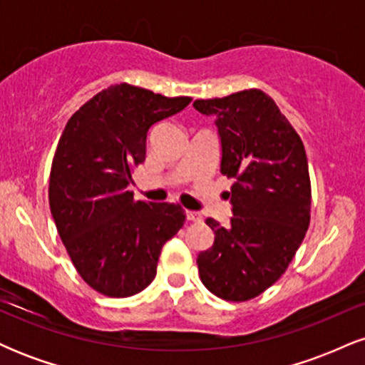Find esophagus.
<instances>
[{
  "mask_svg": "<svg viewBox=\"0 0 365 365\" xmlns=\"http://www.w3.org/2000/svg\"><path fill=\"white\" fill-rule=\"evenodd\" d=\"M185 216L188 221H202V215L197 211H185Z\"/></svg>",
  "mask_w": 365,
  "mask_h": 365,
  "instance_id": "34e87169",
  "label": "esophagus"
}]
</instances>
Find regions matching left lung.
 <instances>
[{
  "mask_svg": "<svg viewBox=\"0 0 365 365\" xmlns=\"http://www.w3.org/2000/svg\"><path fill=\"white\" fill-rule=\"evenodd\" d=\"M215 116L221 173L233 178V217H207L215 244L199 254L204 287L232 302L254 299L284 273L311 221V180L302 140L267 94L259 89L221 99H197Z\"/></svg>",
  "mask_w": 365,
  "mask_h": 365,
  "instance_id": "left-lung-1",
  "label": "left lung"
}]
</instances>
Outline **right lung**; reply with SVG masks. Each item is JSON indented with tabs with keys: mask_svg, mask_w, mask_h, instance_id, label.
<instances>
[{
	"mask_svg": "<svg viewBox=\"0 0 365 365\" xmlns=\"http://www.w3.org/2000/svg\"><path fill=\"white\" fill-rule=\"evenodd\" d=\"M190 101L118 83L89 99L63 130L49 207L75 269L103 295L149 287L163 245L183 226L178 204L135 200L128 185L145 159L149 128Z\"/></svg>",
	"mask_w": 365,
	"mask_h": 365,
	"instance_id": "right-lung-1",
	"label": "right lung"
}]
</instances>
